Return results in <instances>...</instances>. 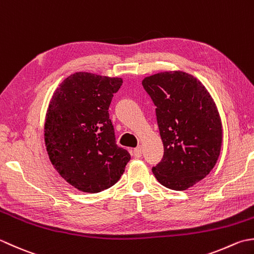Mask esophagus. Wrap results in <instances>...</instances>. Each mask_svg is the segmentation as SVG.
<instances>
[{
    "label": "esophagus",
    "instance_id": "1",
    "mask_svg": "<svg viewBox=\"0 0 254 254\" xmlns=\"http://www.w3.org/2000/svg\"><path fill=\"white\" fill-rule=\"evenodd\" d=\"M133 156L136 158H140L142 156V150L140 146H138L137 148L133 149Z\"/></svg>",
    "mask_w": 254,
    "mask_h": 254
}]
</instances>
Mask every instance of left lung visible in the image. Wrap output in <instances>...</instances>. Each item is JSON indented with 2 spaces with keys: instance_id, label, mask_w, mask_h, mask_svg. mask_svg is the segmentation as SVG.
I'll use <instances>...</instances> for the list:
<instances>
[{
  "instance_id": "8db88e82",
  "label": "left lung",
  "mask_w": 254,
  "mask_h": 254,
  "mask_svg": "<svg viewBox=\"0 0 254 254\" xmlns=\"http://www.w3.org/2000/svg\"><path fill=\"white\" fill-rule=\"evenodd\" d=\"M144 90L157 106L164 154L152 168L160 184L185 190L203 180L219 158L222 127L209 92L183 71H165L144 77Z\"/></svg>"
}]
</instances>
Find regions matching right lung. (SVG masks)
<instances>
[{
  "label": "right lung",
  "instance_id": "add662e5",
  "mask_svg": "<svg viewBox=\"0 0 254 254\" xmlns=\"http://www.w3.org/2000/svg\"><path fill=\"white\" fill-rule=\"evenodd\" d=\"M121 77L75 72L51 97L45 121V144L62 179L85 193L110 189L130 160L118 147L108 107Z\"/></svg>",
  "mask_w": 254,
  "mask_h": 254
}]
</instances>
